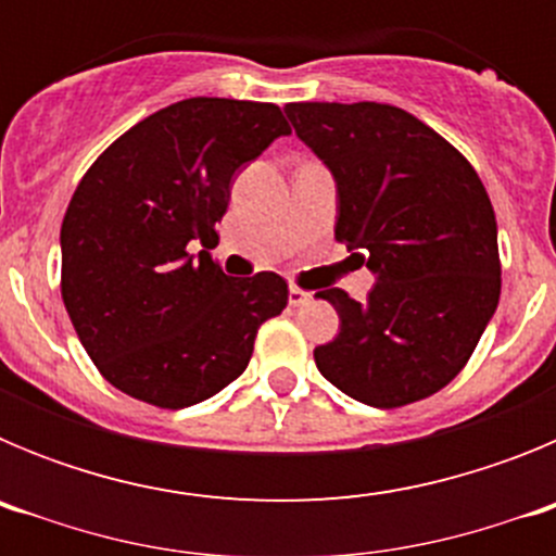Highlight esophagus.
I'll return each instance as SVG.
<instances>
[{
  "mask_svg": "<svg viewBox=\"0 0 556 556\" xmlns=\"http://www.w3.org/2000/svg\"><path fill=\"white\" fill-rule=\"evenodd\" d=\"M308 301H312V292L301 287H289V306H303Z\"/></svg>",
  "mask_w": 556,
  "mask_h": 556,
  "instance_id": "1",
  "label": "esophagus"
}]
</instances>
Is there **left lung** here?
I'll return each instance as SVG.
<instances>
[{
	"label": "left lung",
	"instance_id": "1",
	"mask_svg": "<svg viewBox=\"0 0 556 556\" xmlns=\"http://www.w3.org/2000/svg\"><path fill=\"white\" fill-rule=\"evenodd\" d=\"M303 144L337 180V242L376 273L365 303L317 298L339 333L314 348L337 390L376 409L415 404L468 365L501 294L495 211L470 161L404 108L289 102Z\"/></svg>",
	"mask_w": 556,
	"mask_h": 556
}]
</instances>
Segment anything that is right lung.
<instances>
[{
	"label": "right lung",
	"mask_w": 556,
	"mask_h": 556,
	"mask_svg": "<svg viewBox=\"0 0 556 556\" xmlns=\"http://www.w3.org/2000/svg\"><path fill=\"white\" fill-rule=\"evenodd\" d=\"M289 125L273 102L191 97L122 132L77 184L61 225V294L83 348L125 395L184 409L239 378L281 275L230 278L205 250L230 180Z\"/></svg>",
	"instance_id": "add662e5"
}]
</instances>
